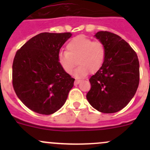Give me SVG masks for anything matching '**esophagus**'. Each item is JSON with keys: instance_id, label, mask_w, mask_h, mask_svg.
<instances>
[{"instance_id": "obj_1", "label": "esophagus", "mask_w": 150, "mask_h": 150, "mask_svg": "<svg viewBox=\"0 0 150 150\" xmlns=\"http://www.w3.org/2000/svg\"><path fill=\"white\" fill-rule=\"evenodd\" d=\"M80 83L79 80H75V83H75V85H78V83Z\"/></svg>"}]
</instances>
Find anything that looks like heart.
Here are the masks:
<instances>
[{"mask_svg": "<svg viewBox=\"0 0 150 150\" xmlns=\"http://www.w3.org/2000/svg\"><path fill=\"white\" fill-rule=\"evenodd\" d=\"M66 48L67 51L59 54L58 62L67 73H72L77 65L76 62L80 66L75 72L76 77L85 76L88 72L96 73L103 65L106 49L102 42L79 35L71 40Z\"/></svg>", "mask_w": 150, "mask_h": 150, "instance_id": "1", "label": "heart"}]
</instances>
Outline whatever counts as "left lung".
I'll list each match as a JSON object with an SVG mask.
<instances>
[{
	"label": "left lung",
	"mask_w": 150,
	"mask_h": 150,
	"mask_svg": "<svg viewBox=\"0 0 150 150\" xmlns=\"http://www.w3.org/2000/svg\"><path fill=\"white\" fill-rule=\"evenodd\" d=\"M95 36L104 43L106 54L103 65L89 79L91 88L86 98L101 112H117L137 92L139 62L135 51L117 35L100 31Z\"/></svg>",
	"instance_id": "8db88e82"
}]
</instances>
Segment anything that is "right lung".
<instances>
[{"instance_id": "1", "label": "right lung", "mask_w": 150, "mask_h": 150, "mask_svg": "<svg viewBox=\"0 0 150 150\" xmlns=\"http://www.w3.org/2000/svg\"><path fill=\"white\" fill-rule=\"evenodd\" d=\"M70 33H42L16 53L12 65V84L16 96L35 112L51 115L67 99L75 79L58 62L59 50Z\"/></svg>"}]
</instances>
